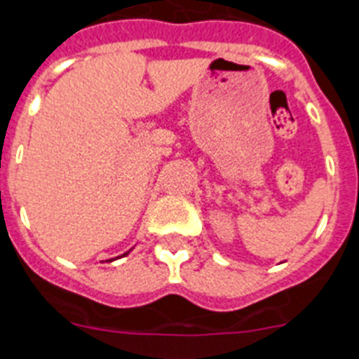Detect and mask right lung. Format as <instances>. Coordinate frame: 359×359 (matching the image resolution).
Returning a JSON list of instances; mask_svg holds the SVG:
<instances>
[{"instance_id": "add662e5", "label": "right lung", "mask_w": 359, "mask_h": 359, "mask_svg": "<svg viewBox=\"0 0 359 359\" xmlns=\"http://www.w3.org/2000/svg\"><path fill=\"white\" fill-rule=\"evenodd\" d=\"M127 254H128V252H127ZM127 254H123V256H127Z\"/></svg>"}]
</instances>
